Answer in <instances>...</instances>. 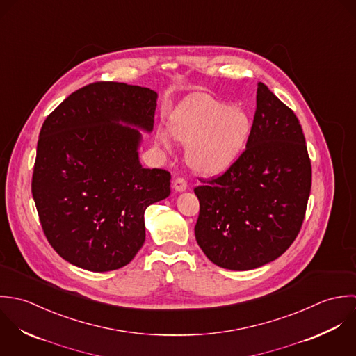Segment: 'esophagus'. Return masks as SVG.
Here are the masks:
<instances>
[{
  "label": "esophagus",
  "mask_w": 356,
  "mask_h": 356,
  "mask_svg": "<svg viewBox=\"0 0 356 356\" xmlns=\"http://www.w3.org/2000/svg\"><path fill=\"white\" fill-rule=\"evenodd\" d=\"M187 187H188V186H187V181H186L184 177H177V179H175V181H173V188H175L176 191H179V193L186 191Z\"/></svg>",
  "instance_id": "1"
}]
</instances>
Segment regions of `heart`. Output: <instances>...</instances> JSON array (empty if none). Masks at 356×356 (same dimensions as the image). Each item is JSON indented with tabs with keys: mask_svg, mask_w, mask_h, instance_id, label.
Listing matches in <instances>:
<instances>
[{
	"mask_svg": "<svg viewBox=\"0 0 356 356\" xmlns=\"http://www.w3.org/2000/svg\"><path fill=\"white\" fill-rule=\"evenodd\" d=\"M169 130L156 129L155 143L172 149L173 138L187 145V159L205 175L227 170L245 148L252 132L249 114L236 106L198 95L179 104L169 117Z\"/></svg>",
	"mask_w": 356,
	"mask_h": 356,
	"instance_id": "heart-1",
	"label": "heart"
}]
</instances>
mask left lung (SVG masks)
I'll use <instances>...</instances> for the list:
<instances>
[{"label":"left lung","instance_id":"left-lung-1","mask_svg":"<svg viewBox=\"0 0 356 356\" xmlns=\"http://www.w3.org/2000/svg\"><path fill=\"white\" fill-rule=\"evenodd\" d=\"M245 151L220 176L201 180L195 239L218 267L246 271L274 261L300 232L311 193L301 125L263 82Z\"/></svg>","mask_w":356,"mask_h":356}]
</instances>
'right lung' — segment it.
Returning <instances> with one entry per match:
<instances>
[{"mask_svg": "<svg viewBox=\"0 0 356 356\" xmlns=\"http://www.w3.org/2000/svg\"><path fill=\"white\" fill-rule=\"evenodd\" d=\"M155 108L156 92L102 81L47 117L31 193L48 242L72 266L104 273L129 264L145 239V209L169 197L170 173L143 168L132 128L151 132Z\"/></svg>", "mask_w": 356, "mask_h": 356, "instance_id": "right-lung-1", "label": "right lung"}]
</instances>
